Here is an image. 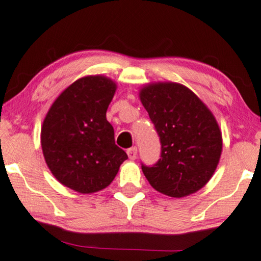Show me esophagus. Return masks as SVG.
Listing matches in <instances>:
<instances>
[{"instance_id": "34e87169", "label": "esophagus", "mask_w": 261, "mask_h": 261, "mask_svg": "<svg viewBox=\"0 0 261 261\" xmlns=\"http://www.w3.org/2000/svg\"><path fill=\"white\" fill-rule=\"evenodd\" d=\"M137 152H138V149L136 146L130 147V149L127 150V155L130 160H136L137 159Z\"/></svg>"}]
</instances>
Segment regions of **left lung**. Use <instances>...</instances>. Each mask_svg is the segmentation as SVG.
<instances>
[{"label": "left lung", "instance_id": "8db88e82", "mask_svg": "<svg viewBox=\"0 0 261 261\" xmlns=\"http://www.w3.org/2000/svg\"><path fill=\"white\" fill-rule=\"evenodd\" d=\"M140 99L161 143L155 165L141 162L150 185L170 197H184L203 188L223 147L214 116L194 92L179 83L146 86Z\"/></svg>", "mask_w": 261, "mask_h": 261}]
</instances>
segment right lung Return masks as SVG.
Instances as JSON below:
<instances>
[{"instance_id": "right-lung-1", "label": "right lung", "mask_w": 261, "mask_h": 261, "mask_svg": "<svg viewBox=\"0 0 261 261\" xmlns=\"http://www.w3.org/2000/svg\"><path fill=\"white\" fill-rule=\"evenodd\" d=\"M115 91V83L104 76L77 80L58 96L42 125L47 166L63 185L81 194L110 185L128 159L106 120Z\"/></svg>"}]
</instances>
